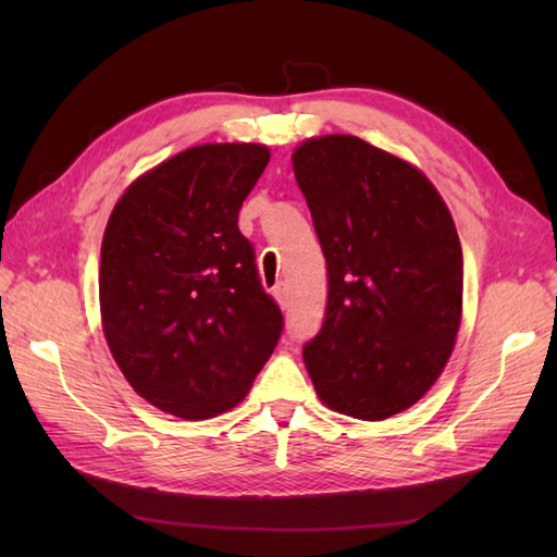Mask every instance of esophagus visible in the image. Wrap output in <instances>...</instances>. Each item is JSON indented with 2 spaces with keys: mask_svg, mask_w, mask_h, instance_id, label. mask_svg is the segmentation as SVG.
Segmentation results:
<instances>
[{
  "mask_svg": "<svg viewBox=\"0 0 557 557\" xmlns=\"http://www.w3.org/2000/svg\"><path fill=\"white\" fill-rule=\"evenodd\" d=\"M272 297L277 299V304L280 306H287V301H289V294H287V287L285 285H277L275 289H272Z\"/></svg>",
  "mask_w": 557,
  "mask_h": 557,
  "instance_id": "esophagus-1",
  "label": "esophagus"
}]
</instances>
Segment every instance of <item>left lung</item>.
<instances>
[{"instance_id": "8db88e82", "label": "left lung", "mask_w": 557, "mask_h": 557, "mask_svg": "<svg viewBox=\"0 0 557 557\" xmlns=\"http://www.w3.org/2000/svg\"><path fill=\"white\" fill-rule=\"evenodd\" d=\"M327 263V306L304 363L330 409L383 421L443 373L461 318V246L425 176L357 136L292 156Z\"/></svg>"}]
</instances>
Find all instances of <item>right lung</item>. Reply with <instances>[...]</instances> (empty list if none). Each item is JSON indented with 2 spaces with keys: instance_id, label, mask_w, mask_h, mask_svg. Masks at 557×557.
Returning a JSON list of instances; mask_svg holds the SVG:
<instances>
[{
  "instance_id": "right-lung-1",
  "label": "right lung",
  "mask_w": 557,
  "mask_h": 557,
  "mask_svg": "<svg viewBox=\"0 0 557 557\" xmlns=\"http://www.w3.org/2000/svg\"><path fill=\"white\" fill-rule=\"evenodd\" d=\"M268 160L258 144L188 148L138 176L104 230V339L136 393L174 417L239 405L285 327L236 224Z\"/></svg>"
}]
</instances>
